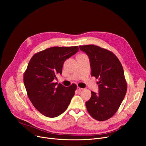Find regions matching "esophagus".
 I'll list each match as a JSON object with an SVG mask.
<instances>
[{"label": "esophagus", "instance_id": "1", "mask_svg": "<svg viewBox=\"0 0 146 146\" xmlns=\"http://www.w3.org/2000/svg\"><path fill=\"white\" fill-rule=\"evenodd\" d=\"M77 91H81L82 90H83V88H80V87H77Z\"/></svg>", "mask_w": 146, "mask_h": 146}]
</instances>
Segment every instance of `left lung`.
Segmentation results:
<instances>
[{
  "label": "left lung",
  "mask_w": 146,
  "mask_h": 146,
  "mask_svg": "<svg viewBox=\"0 0 146 146\" xmlns=\"http://www.w3.org/2000/svg\"><path fill=\"white\" fill-rule=\"evenodd\" d=\"M90 58L91 76L99 79V93L91 91L86 102L90 115L99 121L111 117L125 98L127 90L124 72L120 61L113 52L94 45L80 46Z\"/></svg>",
  "instance_id": "1"
}]
</instances>
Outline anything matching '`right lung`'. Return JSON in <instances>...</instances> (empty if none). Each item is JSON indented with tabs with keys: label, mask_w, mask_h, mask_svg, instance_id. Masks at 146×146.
I'll list each match as a JSON object with an SVG mask.
<instances>
[{
	"label": "right lung",
	"mask_w": 146,
	"mask_h": 146,
	"mask_svg": "<svg viewBox=\"0 0 146 146\" xmlns=\"http://www.w3.org/2000/svg\"><path fill=\"white\" fill-rule=\"evenodd\" d=\"M78 46L53 47L35 54L24 74V83L29 98L38 111L48 117L58 116L66 111L75 91L76 84L66 87L54 83L62 73L64 62L76 54Z\"/></svg>",
	"instance_id": "obj_1"
}]
</instances>
